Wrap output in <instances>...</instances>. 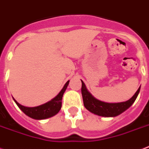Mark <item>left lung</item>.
Instances as JSON below:
<instances>
[{
    "label": "left lung",
    "instance_id": "left-lung-1",
    "mask_svg": "<svg viewBox=\"0 0 149 149\" xmlns=\"http://www.w3.org/2000/svg\"><path fill=\"white\" fill-rule=\"evenodd\" d=\"M81 82H82L81 93H82L83 101H84V105L85 108L95 115L105 116V117L116 116L124 112L125 110L127 109L128 108H130L138 97L141 88V87H139L134 96L127 102H120V103H107V102H102L95 98L87 91L84 83L83 82L82 80Z\"/></svg>",
    "mask_w": 149,
    "mask_h": 149
}]
</instances>
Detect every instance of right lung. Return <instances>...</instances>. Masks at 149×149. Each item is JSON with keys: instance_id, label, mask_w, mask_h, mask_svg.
I'll list each match as a JSON object with an SVG mask.
<instances>
[{"instance_id": "obj_1", "label": "right lung", "mask_w": 149, "mask_h": 149, "mask_svg": "<svg viewBox=\"0 0 149 149\" xmlns=\"http://www.w3.org/2000/svg\"><path fill=\"white\" fill-rule=\"evenodd\" d=\"M69 83H70V80H68L65 83L63 88L61 90V91L58 93V95H57L56 97L44 105H39L37 107H26V106H23L18 103L16 100H15L14 98L13 99H14L15 102L16 103V105L19 106V109L26 116H29L32 119H34V120H44V119L50 118L53 116L56 115L60 111L61 107H62V96L68 87Z\"/></svg>"}]
</instances>
